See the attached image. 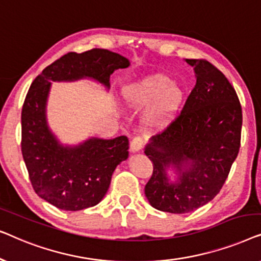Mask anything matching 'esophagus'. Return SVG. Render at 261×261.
I'll use <instances>...</instances> for the list:
<instances>
[{
	"label": "esophagus",
	"mask_w": 261,
	"mask_h": 261,
	"mask_svg": "<svg viewBox=\"0 0 261 261\" xmlns=\"http://www.w3.org/2000/svg\"><path fill=\"white\" fill-rule=\"evenodd\" d=\"M144 144H145V140L141 137L133 138L130 141V151L139 152L142 147H144Z\"/></svg>",
	"instance_id": "obj_1"
}]
</instances>
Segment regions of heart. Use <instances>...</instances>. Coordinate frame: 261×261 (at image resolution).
Returning <instances> with one entry per match:
<instances>
[{
  "instance_id": "1",
  "label": "heart",
  "mask_w": 261,
  "mask_h": 261,
  "mask_svg": "<svg viewBox=\"0 0 261 261\" xmlns=\"http://www.w3.org/2000/svg\"><path fill=\"white\" fill-rule=\"evenodd\" d=\"M124 98L138 107L150 106L145 122L148 127L164 128L179 112L184 101V90L169 77L156 74L124 91Z\"/></svg>"
}]
</instances>
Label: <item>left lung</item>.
<instances>
[{"instance_id":"obj_1","label":"left lung","mask_w":261,"mask_h":261,"mask_svg":"<svg viewBox=\"0 0 261 261\" xmlns=\"http://www.w3.org/2000/svg\"><path fill=\"white\" fill-rule=\"evenodd\" d=\"M185 62L194 67L195 88L179 116L145 147L153 163L146 197L153 208L172 214L194 212L219 194L241 139V105L229 81L206 60Z\"/></svg>"}]
</instances>
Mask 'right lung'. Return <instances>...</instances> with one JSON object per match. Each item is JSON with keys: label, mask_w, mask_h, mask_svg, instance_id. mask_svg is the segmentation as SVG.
<instances>
[{"label": "right lung", "mask_w": 261, "mask_h": 261, "mask_svg": "<svg viewBox=\"0 0 261 261\" xmlns=\"http://www.w3.org/2000/svg\"><path fill=\"white\" fill-rule=\"evenodd\" d=\"M129 65L127 58L108 49L70 52L42 70L31 84L21 113V151L34 191L57 208L77 212L98 204L116 166L128 158L129 144L122 135L63 145L49 129L46 116L52 82L89 78L108 90L110 74Z\"/></svg>", "instance_id": "add662e5"}]
</instances>
